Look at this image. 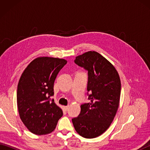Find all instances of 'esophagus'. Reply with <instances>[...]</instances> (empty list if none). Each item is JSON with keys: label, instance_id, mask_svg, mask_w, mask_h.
I'll return each mask as SVG.
<instances>
[{"label": "esophagus", "instance_id": "1", "mask_svg": "<svg viewBox=\"0 0 150 150\" xmlns=\"http://www.w3.org/2000/svg\"><path fill=\"white\" fill-rule=\"evenodd\" d=\"M63 108H64V111H67V110H68L69 106H65L63 107Z\"/></svg>", "mask_w": 150, "mask_h": 150}]
</instances>
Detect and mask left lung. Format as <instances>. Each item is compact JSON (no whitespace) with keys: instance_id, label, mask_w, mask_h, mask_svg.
<instances>
[{"instance_id":"left-lung-1","label":"left lung","mask_w":150,"mask_h":150,"mask_svg":"<svg viewBox=\"0 0 150 150\" xmlns=\"http://www.w3.org/2000/svg\"><path fill=\"white\" fill-rule=\"evenodd\" d=\"M75 62L88 70L87 90L91 102L81 105L79 115L72 119L73 126L84 138L97 137L109 128L119 108V75L112 64L94 51L76 57Z\"/></svg>"}]
</instances>
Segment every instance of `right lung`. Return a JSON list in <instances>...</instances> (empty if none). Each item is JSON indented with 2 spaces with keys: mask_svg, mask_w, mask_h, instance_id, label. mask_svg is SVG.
I'll use <instances>...</instances> for the list:
<instances>
[{
  "mask_svg": "<svg viewBox=\"0 0 150 150\" xmlns=\"http://www.w3.org/2000/svg\"><path fill=\"white\" fill-rule=\"evenodd\" d=\"M66 63L64 59L39 57L22 73L17 92L18 111L22 122L34 134L52 133L62 116V109L50 97L57 75Z\"/></svg>",
  "mask_w": 150,
  "mask_h": 150,
  "instance_id": "obj_1",
  "label": "right lung"
}]
</instances>
